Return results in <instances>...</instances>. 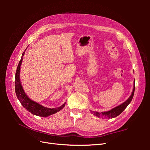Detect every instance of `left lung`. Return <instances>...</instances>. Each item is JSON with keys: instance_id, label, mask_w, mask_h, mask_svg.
<instances>
[{"instance_id": "obj_1", "label": "left lung", "mask_w": 150, "mask_h": 150, "mask_svg": "<svg viewBox=\"0 0 150 150\" xmlns=\"http://www.w3.org/2000/svg\"><path fill=\"white\" fill-rule=\"evenodd\" d=\"M134 82L135 80L134 81V85H133V91L131 93V96L128 98V99H127L126 101H125L124 103H122V104H121L120 105L117 106L114 108L111 109V110L108 111H104V112H97V111H91L92 114H93L94 115L96 116L99 117H107L108 119L110 118H114V117L117 116L118 115H120L121 113L128 106V104L131 103V100L133 98L134 96V89H135V85H134Z\"/></svg>"}]
</instances>
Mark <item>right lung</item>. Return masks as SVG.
<instances>
[{
  "label": "right lung",
  "instance_id": "obj_1",
  "mask_svg": "<svg viewBox=\"0 0 150 150\" xmlns=\"http://www.w3.org/2000/svg\"><path fill=\"white\" fill-rule=\"evenodd\" d=\"M26 49L25 50V51ZM24 51V52H25ZM23 52L22 54V57L21 60L18 64L15 77V90L16 96L19 99V101L21 103L22 106L25 108L27 110L29 111L32 114L34 115H36L41 117H47L53 114H55L56 112L61 111L62 109L65 106L66 103L61 105L59 107L55 108H49L44 107L41 104L38 103L33 100L30 99L28 95L25 93L24 90L22 88L21 84V82L20 80V72H21V66L23 60V57L25 52Z\"/></svg>",
  "mask_w": 150,
  "mask_h": 150
}]
</instances>
